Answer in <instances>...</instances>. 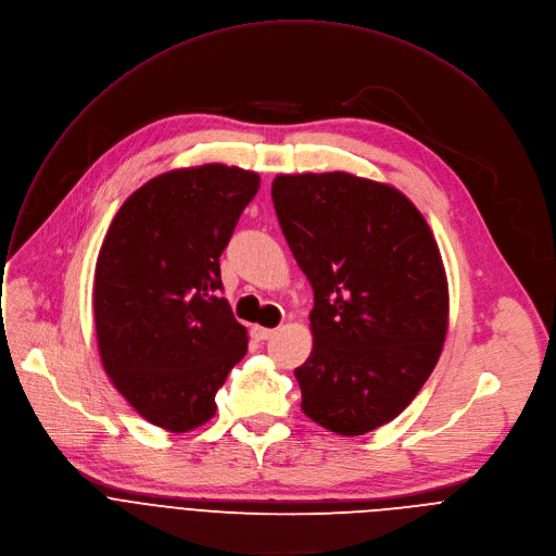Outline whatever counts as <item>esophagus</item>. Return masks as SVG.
I'll return each mask as SVG.
<instances>
[{
	"label": "esophagus",
	"instance_id": "34e87169",
	"mask_svg": "<svg viewBox=\"0 0 556 556\" xmlns=\"http://www.w3.org/2000/svg\"><path fill=\"white\" fill-rule=\"evenodd\" d=\"M252 336L258 340V342H265V340H271L276 336L274 329H265V327H254L252 329Z\"/></svg>",
	"mask_w": 556,
	"mask_h": 556
}]
</instances>
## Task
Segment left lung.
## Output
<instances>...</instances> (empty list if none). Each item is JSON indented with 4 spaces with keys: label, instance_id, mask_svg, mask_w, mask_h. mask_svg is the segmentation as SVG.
<instances>
[{
    "label": "left lung",
    "instance_id": "obj_1",
    "mask_svg": "<svg viewBox=\"0 0 556 556\" xmlns=\"http://www.w3.org/2000/svg\"><path fill=\"white\" fill-rule=\"evenodd\" d=\"M271 199L314 287V349L295 368L302 410L355 438L395 419L440 359L448 280L419 210L346 172L278 174Z\"/></svg>",
    "mask_w": 556,
    "mask_h": 556
}]
</instances>
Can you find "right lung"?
<instances>
[{
	"label": "right lung",
	"instance_id": "right-lung-1",
	"mask_svg": "<svg viewBox=\"0 0 556 556\" xmlns=\"http://www.w3.org/2000/svg\"><path fill=\"white\" fill-rule=\"evenodd\" d=\"M261 176L223 163L159 174L121 205L94 267V329L116 391L150 424L188 433L247 353L220 298V254Z\"/></svg>",
	"mask_w": 556,
	"mask_h": 556
}]
</instances>
